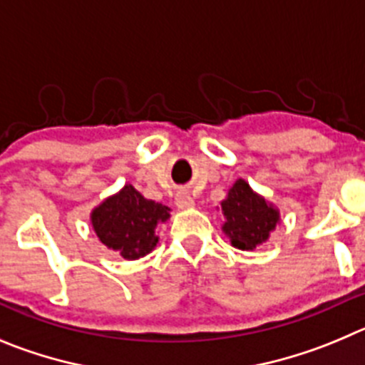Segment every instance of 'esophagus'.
<instances>
[{"mask_svg":"<svg viewBox=\"0 0 365 365\" xmlns=\"http://www.w3.org/2000/svg\"><path fill=\"white\" fill-rule=\"evenodd\" d=\"M175 203L178 209H190V207H194V198L187 190H178L175 196Z\"/></svg>","mask_w":365,"mask_h":365,"instance_id":"34e87169","label":"esophagus"}]
</instances>
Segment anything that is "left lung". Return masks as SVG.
I'll return each instance as SVG.
<instances>
[{
	"label": "left lung",
	"instance_id": "obj_1",
	"mask_svg": "<svg viewBox=\"0 0 365 365\" xmlns=\"http://www.w3.org/2000/svg\"><path fill=\"white\" fill-rule=\"evenodd\" d=\"M221 212L225 217L221 230L240 250H254L263 245L281 221L277 207L252 190L243 178L229 189L221 202Z\"/></svg>",
	"mask_w": 365,
	"mask_h": 365
}]
</instances>
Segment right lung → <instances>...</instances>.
<instances>
[{
    "label": "right lung",
    "mask_w": 365,
    "mask_h": 365,
    "mask_svg": "<svg viewBox=\"0 0 365 365\" xmlns=\"http://www.w3.org/2000/svg\"><path fill=\"white\" fill-rule=\"evenodd\" d=\"M171 209L144 198L131 183L98 203L90 214L98 241L124 259H140L155 250L156 227L171 217Z\"/></svg>",
    "instance_id": "1"
}]
</instances>
